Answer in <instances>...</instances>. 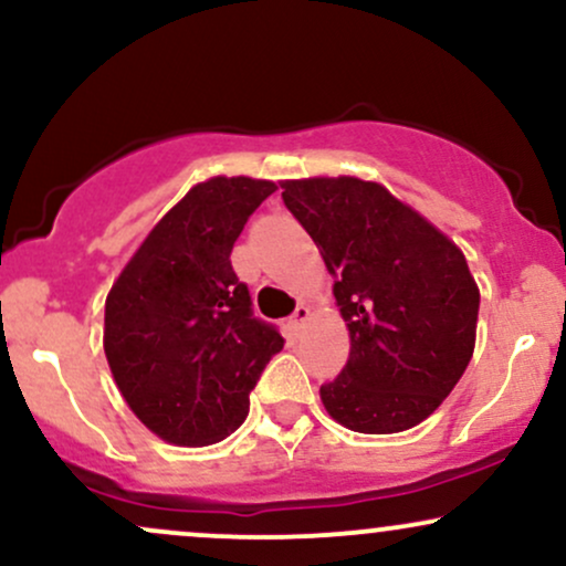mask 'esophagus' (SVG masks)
<instances>
[{"instance_id":"obj_1","label":"esophagus","mask_w":566,"mask_h":566,"mask_svg":"<svg viewBox=\"0 0 566 566\" xmlns=\"http://www.w3.org/2000/svg\"><path fill=\"white\" fill-rule=\"evenodd\" d=\"M308 316H311V311H308V305H297L295 311H292V316H290V327H292V333H301V327L305 322H308Z\"/></svg>"}]
</instances>
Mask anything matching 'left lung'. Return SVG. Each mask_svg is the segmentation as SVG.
<instances>
[{"label": "left lung", "mask_w": 566, "mask_h": 566, "mask_svg": "<svg viewBox=\"0 0 566 566\" xmlns=\"http://www.w3.org/2000/svg\"><path fill=\"white\" fill-rule=\"evenodd\" d=\"M319 247L350 354L322 401L340 426L396 433L450 396L476 340L479 287L463 252L386 188L359 178L282 184Z\"/></svg>", "instance_id": "8db88e82"}]
</instances>
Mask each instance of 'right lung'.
Masks as SVG:
<instances>
[{
  "label": "right lung",
  "instance_id": "obj_1",
  "mask_svg": "<svg viewBox=\"0 0 566 566\" xmlns=\"http://www.w3.org/2000/svg\"><path fill=\"white\" fill-rule=\"evenodd\" d=\"M274 191L252 178L193 186L108 292L103 348L116 386L172 444H212L237 431L250 391L284 348L276 324L252 314L231 265L233 242Z\"/></svg>",
  "mask_w": 566,
  "mask_h": 566
}]
</instances>
